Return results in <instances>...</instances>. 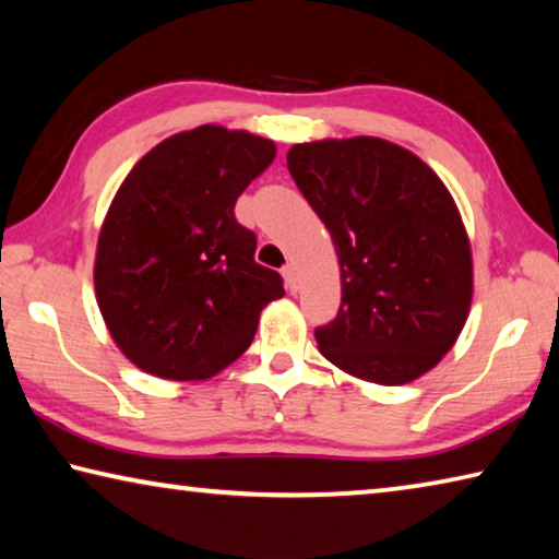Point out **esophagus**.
Returning <instances> with one entry per match:
<instances>
[{
  "label": "esophagus",
  "instance_id": "34e87169",
  "mask_svg": "<svg viewBox=\"0 0 559 559\" xmlns=\"http://www.w3.org/2000/svg\"><path fill=\"white\" fill-rule=\"evenodd\" d=\"M283 278H286L288 290H298V266L296 263H288V266L283 269Z\"/></svg>",
  "mask_w": 559,
  "mask_h": 559
}]
</instances>
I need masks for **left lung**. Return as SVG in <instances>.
I'll return each instance as SVG.
<instances>
[{
  "instance_id": "8db88e82",
  "label": "left lung",
  "mask_w": 559,
  "mask_h": 559,
  "mask_svg": "<svg viewBox=\"0 0 559 559\" xmlns=\"http://www.w3.org/2000/svg\"><path fill=\"white\" fill-rule=\"evenodd\" d=\"M288 169L333 236L337 318L320 355L357 380L406 384L441 362L466 325L471 241L439 175L382 138L298 143Z\"/></svg>"
}]
</instances>
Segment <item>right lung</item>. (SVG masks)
<instances>
[{"instance_id":"add662e5","label":"right lung","mask_w":559,"mask_h":559,"mask_svg":"<svg viewBox=\"0 0 559 559\" xmlns=\"http://www.w3.org/2000/svg\"><path fill=\"white\" fill-rule=\"evenodd\" d=\"M276 157L273 140L200 126L155 145L122 179L96 249V300L140 370L202 382L249 349L283 278L259 266L239 194Z\"/></svg>"}]
</instances>
